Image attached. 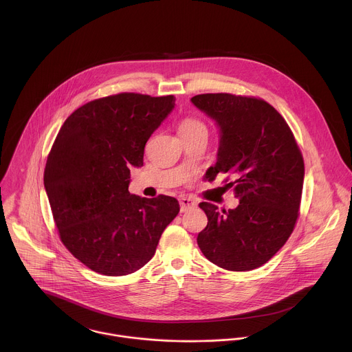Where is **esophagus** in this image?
<instances>
[{
    "mask_svg": "<svg viewBox=\"0 0 352 352\" xmlns=\"http://www.w3.org/2000/svg\"><path fill=\"white\" fill-rule=\"evenodd\" d=\"M179 203H180V210H182V212H186V211H188L190 208H194V207L197 206V201H192V199H190V198H180Z\"/></svg>",
    "mask_w": 352,
    "mask_h": 352,
    "instance_id": "obj_1",
    "label": "esophagus"
}]
</instances>
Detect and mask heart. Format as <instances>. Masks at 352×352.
Here are the masks:
<instances>
[{
  "instance_id": "b5f03b06",
  "label": "heart",
  "mask_w": 352,
  "mask_h": 352,
  "mask_svg": "<svg viewBox=\"0 0 352 352\" xmlns=\"http://www.w3.org/2000/svg\"><path fill=\"white\" fill-rule=\"evenodd\" d=\"M179 133L182 137L195 135L201 133L207 134V126L204 124V122H201V119L195 116H186L179 124Z\"/></svg>"
}]
</instances>
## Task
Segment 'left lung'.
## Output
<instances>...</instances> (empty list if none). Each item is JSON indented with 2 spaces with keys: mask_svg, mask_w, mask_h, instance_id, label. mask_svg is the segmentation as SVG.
Wrapping results in <instances>:
<instances>
[{
  "mask_svg": "<svg viewBox=\"0 0 352 352\" xmlns=\"http://www.w3.org/2000/svg\"><path fill=\"white\" fill-rule=\"evenodd\" d=\"M191 101L221 129L218 160L208 180L226 175L240 204L219 210L201 201L207 226L201 253L228 271L265 264L292 236L300 217L305 165L285 118L263 99L232 94L197 95Z\"/></svg>",
  "mask_w": 352,
  "mask_h": 352,
  "instance_id": "8db88e82",
  "label": "left lung"
}]
</instances>
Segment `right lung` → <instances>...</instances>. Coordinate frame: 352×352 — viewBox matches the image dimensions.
Wrapping results in <instances>:
<instances>
[{"label":"right lung","instance_id":"1","mask_svg":"<svg viewBox=\"0 0 352 352\" xmlns=\"http://www.w3.org/2000/svg\"><path fill=\"white\" fill-rule=\"evenodd\" d=\"M175 96L122 92L77 108L62 124L45 168L54 223L66 250L92 271L123 276L154 256L179 214L166 195L129 192L130 168L175 107Z\"/></svg>","mask_w":352,"mask_h":352}]
</instances>
